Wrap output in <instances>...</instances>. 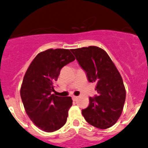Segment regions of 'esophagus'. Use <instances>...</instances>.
Wrapping results in <instances>:
<instances>
[{
    "label": "esophagus",
    "instance_id": "obj_1",
    "mask_svg": "<svg viewBox=\"0 0 148 148\" xmlns=\"http://www.w3.org/2000/svg\"><path fill=\"white\" fill-rule=\"evenodd\" d=\"M77 96H73L72 97V99H73V100H74V101H75V100H77Z\"/></svg>",
    "mask_w": 148,
    "mask_h": 148
}]
</instances>
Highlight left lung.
I'll use <instances>...</instances> for the list:
<instances>
[{"mask_svg":"<svg viewBox=\"0 0 148 148\" xmlns=\"http://www.w3.org/2000/svg\"><path fill=\"white\" fill-rule=\"evenodd\" d=\"M90 82H96L98 93L90 97L87 108L82 110L86 121L95 127H111L121 116L126 99L122 77L107 53L97 46L71 49Z\"/></svg>","mask_w":148,"mask_h":148,"instance_id":"8db88e82","label":"left lung"}]
</instances>
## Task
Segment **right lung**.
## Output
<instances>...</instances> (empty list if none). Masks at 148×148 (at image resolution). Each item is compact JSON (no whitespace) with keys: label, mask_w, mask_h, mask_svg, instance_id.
<instances>
[{"label":"right lung","mask_w":148,"mask_h":148,"mask_svg":"<svg viewBox=\"0 0 148 148\" xmlns=\"http://www.w3.org/2000/svg\"><path fill=\"white\" fill-rule=\"evenodd\" d=\"M75 58L68 49H48L33 59L25 73L20 90L24 109L31 121L41 130L53 132L66 124L71 97L52 94L61 69Z\"/></svg>","instance_id":"add662e5"}]
</instances>
